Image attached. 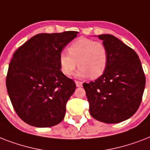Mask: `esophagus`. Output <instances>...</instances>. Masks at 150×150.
<instances>
[{
    "label": "esophagus",
    "mask_w": 150,
    "mask_h": 150,
    "mask_svg": "<svg viewBox=\"0 0 150 150\" xmlns=\"http://www.w3.org/2000/svg\"><path fill=\"white\" fill-rule=\"evenodd\" d=\"M75 84H76V86L77 87L82 86V82H79V81H75Z\"/></svg>",
    "instance_id": "obj_1"
}]
</instances>
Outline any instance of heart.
<instances>
[{
    "label": "heart",
    "instance_id": "b5f03b06",
    "mask_svg": "<svg viewBox=\"0 0 150 150\" xmlns=\"http://www.w3.org/2000/svg\"><path fill=\"white\" fill-rule=\"evenodd\" d=\"M68 54L62 52L59 55L61 71L65 75H71L77 64L79 68L76 76L79 78L90 75L92 79H97L107 69L108 50L102 42L79 38L68 47Z\"/></svg>",
    "mask_w": 150,
    "mask_h": 150
}]
</instances>
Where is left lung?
Returning <instances> with one entry per match:
<instances>
[{"instance_id": "8db88e82", "label": "left lung", "mask_w": 150, "mask_h": 150, "mask_svg": "<svg viewBox=\"0 0 150 150\" xmlns=\"http://www.w3.org/2000/svg\"><path fill=\"white\" fill-rule=\"evenodd\" d=\"M108 50L107 69L94 82L83 83L89 113L97 121L120 123L137 111L146 77L138 54L110 34L99 35Z\"/></svg>"}]
</instances>
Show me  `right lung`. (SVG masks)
<instances>
[{
	"label": "right lung",
	"mask_w": 150,
	"mask_h": 150,
	"mask_svg": "<svg viewBox=\"0 0 150 150\" xmlns=\"http://www.w3.org/2000/svg\"><path fill=\"white\" fill-rule=\"evenodd\" d=\"M77 34H37L13 54L6 86L16 114L29 125L48 128L64 117L76 86L61 71L59 55Z\"/></svg>",
	"instance_id": "right-lung-1"
}]
</instances>
